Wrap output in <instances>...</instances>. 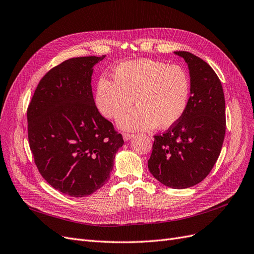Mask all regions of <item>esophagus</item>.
Returning <instances> with one entry per match:
<instances>
[{"instance_id": "34e87169", "label": "esophagus", "mask_w": 254, "mask_h": 254, "mask_svg": "<svg viewBox=\"0 0 254 254\" xmlns=\"http://www.w3.org/2000/svg\"><path fill=\"white\" fill-rule=\"evenodd\" d=\"M134 136L133 133H123V137H124L125 141H129L130 139H132Z\"/></svg>"}]
</instances>
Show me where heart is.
<instances>
[{
  "mask_svg": "<svg viewBox=\"0 0 254 254\" xmlns=\"http://www.w3.org/2000/svg\"><path fill=\"white\" fill-rule=\"evenodd\" d=\"M113 81L97 80L94 101L107 119L117 120L135 105L137 109L121 118L118 126L126 131L166 129L186 113L190 97V79L184 67L163 61L139 59L114 67Z\"/></svg>",
  "mask_w": 254,
  "mask_h": 254,
  "instance_id": "1",
  "label": "heart"
}]
</instances>
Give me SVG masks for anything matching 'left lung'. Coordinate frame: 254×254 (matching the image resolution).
Here are the masks:
<instances>
[{
	"label": "left lung",
	"instance_id": "left-lung-1",
	"mask_svg": "<svg viewBox=\"0 0 254 254\" xmlns=\"http://www.w3.org/2000/svg\"><path fill=\"white\" fill-rule=\"evenodd\" d=\"M188 64L190 97L183 118L163 134L155 135L148 170L172 189L201 182L216 163L226 133V104L213 68L189 52H175Z\"/></svg>",
	"mask_w": 254,
	"mask_h": 254
}]
</instances>
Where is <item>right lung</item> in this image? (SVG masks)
<instances>
[{"label":"right lung","mask_w":254,"mask_h":254,"mask_svg":"<svg viewBox=\"0 0 254 254\" xmlns=\"http://www.w3.org/2000/svg\"><path fill=\"white\" fill-rule=\"evenodd\" d=\"M105 56L76 57L45 74L27 108L28 142L38 171L54 189L86 197L110 178L124 144L98 112L91 79Z\"/></svg>","instance_id":"right-lung-1"}]
</instances>
